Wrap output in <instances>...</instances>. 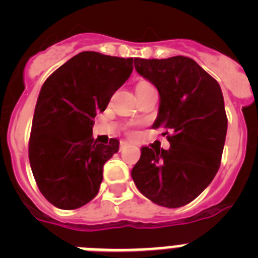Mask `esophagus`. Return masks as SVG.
<instances>
[{
	"label": "esophagus",
	"instance_id": "esophagus-1",
	"mask_svg": "<svg viewBox=\"0 0 258 258\" xmlns=\"http://www.w3.org/2000/svg\"><path fill=\"white\" fill-rule=\"evenodd\" d=\"M126 146H129V143H127L126 141H121V142H120V150L125 149V147H126Z\"/></svg>",
	"mask_w": 258,
	"mask_h": 258
}]
</instances>
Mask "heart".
Returning <instances> with one entry per match:
<instances>
[{"mask_svg": "<svg viewBox=\"0 0 258 258\" xmlns=\"http://www.w3.org/2000/svg\"><path fill=\"white\" fill-rule=\"evenodd\" d=\"M142 84H147V83H142Z\"/></svg>", "mask_w": 258, "mask_h": 258, "instance_id": "b5f03b06", "label": "heart"}]
</instances>
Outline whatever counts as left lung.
I'll list each match as a JSON object with an SVG mask.
<instances>
[{"label": "left lung", "mask_w": 258, "mask_h": 258, "mask_svg": "<svg viewBox=\"0 0 258 258\" xmlns=\"http://www.w3.org/2000/svg\"><path fill=\"white\" fill-rule=\"evenodd\" d=\"M134 67L159 90L160 107L152 127L164 129L170 147H142L132 178L155 204L179 208L199 197L220 168L227 132L222 92L187 56L134 58Z\"/></svg>", "instance_id": "obj_1"}]
</instances>
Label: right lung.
I'll return each instance as SVG.
<instances>
[{
    "instance_id": "add662e5",
    "label": "right lung",
    "mask_w": 258,
    "mask_h": 258,
    "mask_svg": "<svg viewBox=\"0 0 258 258\" xmlns=\"http://www.w3.org/2000/svg\"><path fill=\"white\" fill-rule=\"evenodd\" d=\"M133 58L83 51L46 79L32 121L28 155L41 194L60 209L85 206L101 187L103 165L118 151L93 138V118L129 79Z\"/></svg>"
}]
</instances>
